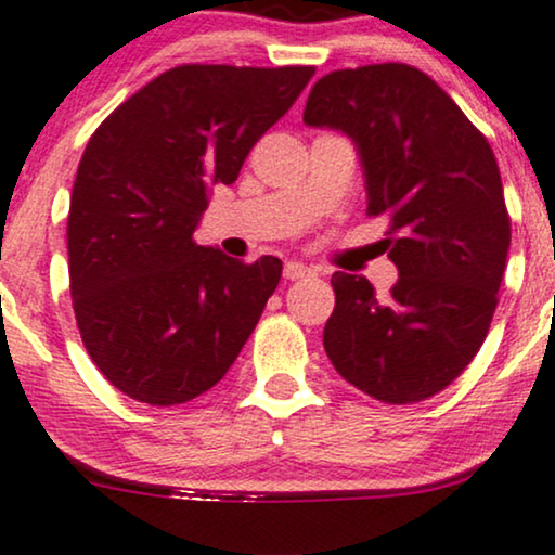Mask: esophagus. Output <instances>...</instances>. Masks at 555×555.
Listing matches in <instances>:
<instances>
[{"instance_id": "obj_1", "label": "esophagus", "mask_w": 555, "mask_h": 555, "mask_svg": "<svg viewBox=\"0 0 555 555\" xmlns=\"http://www.w3.org/2000/svg\"><path fill=\"white\" fill-rule=\"evenodd\" d=\"M307 276H314V269H310V266L299 261H289L284 266V279H289V282H299V279H307Z\"/></svg>"}]
</instances>
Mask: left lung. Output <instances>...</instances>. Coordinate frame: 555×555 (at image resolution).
<instances>
[{"label": "left lung", "instance_id": "8db88e82", "mask_svg": "<svg viewBox=\"0 0 555 555\" xmlns=\"http://www.w3.org/2000/svg\"><path fill=\"white\" fill-rule=\"evenodd\" d=\"M305 122L359 145L371 217H387L399 269L389 297L335 271L322 343L363 395L412 404L443 391L479 353L509 250L492 145L430 76L406 63L340 68L314 83Z\"/></svg>", "mask_w": 555, "mask_h": 555}]
</instances>
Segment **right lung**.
Instances as JSON below:
<instances>
[{
  "label": "right lung",
  "instance_id": "obj_1",
  "mask_svg": "<svg viewBox=\"0 0 555 555\" xmlns=\"http://www.w3.org/2000/svg\"><path fill=\"white\" fill-rule=\"evenodd\" d=\"M314 66L184 63L135 91L89 138L68 209V276L83 348L138 402L212 389L258 325L282 261L194 243L215 184H233Z\"/></svg>",
  "mask_w": 555,
  "mask_h": 555
}]
</instances>
